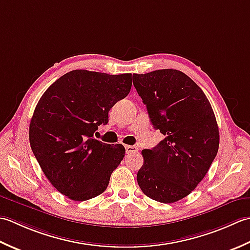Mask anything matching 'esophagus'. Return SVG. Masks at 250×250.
I'll list each match as a JSON object with an SVG mask.
<instances>
[{
    "mask_svg": "<svg viewBox=\"0 0 250 250\" xmlns=\"http://www.w3.org/2000/svg\"><path fill=\"white\" fill-rule=\"evenodd\" d=\"M125 150L127 154H131V153H136V152H138V147L135 146H125Z\"/></svg>",
    "mask_w": 250,
    "mask_h": 250,
    "instance_id": "obj_1",
    "label": "esophagus"
}]
</instances>
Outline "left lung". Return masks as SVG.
Instances as JSON below:
<instances>
[{"label":"left lung","mask_w":250,"mask_h":250,"mask_svg":"<svg viewBox=\"0 0 250 250\" xmlns=\"http://www.w3.org/2000/svg\"><path fill=\"white\" fill-rule=\"evenodd\" d=\"M151 123L165 138L142 150L137 181L146 196L170 204L189 195L207 174L219 147L211 105L194 81L181 71L163 69L132 74Z\"/></svg>","instance_id":"obj_1"}]
</instances>
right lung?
Masks as SVG:
<instances>
[{
  "label": "right lung",
  "instance_id": "right-lung-1",
  "mask_svg": "<svg viewBox=\"0 0 250 250\" xmlns=\"http://www.w3.org/2000/svg\"><path fill=\"white\" fill-rule=\"evenodd\" d=\"M131 88V74L73 70L41 97L30 122L29 140L44 175L73 201L100 195L125 155L123 145L94 139L109 111Z\"/></svg>",
  "mask_w": 250,
  "mask_h": 250
}]
</instances>
